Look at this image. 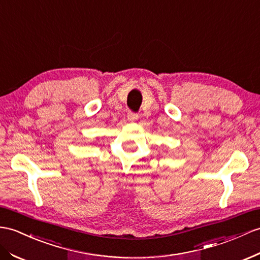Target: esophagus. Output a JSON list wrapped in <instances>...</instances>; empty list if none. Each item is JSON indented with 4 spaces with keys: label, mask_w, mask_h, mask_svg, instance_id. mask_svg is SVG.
Returning a JSON list of instances; mask_svg holds the SVG:
<instances>
[{
    "label": "esophagus",
    "mask_w": 260,
    "mask_h": 260,
    "mask_svg": "<svg viewBox=\"0 0 260 260\" xmlns=\"http://www.w3.org/2000/svg\"><path fill=\"white\" fill-rule=\"evenodd\" d=\"M128 119L130 120V121H135V120H137L138 118H139V116H138V113H136V112H132V111H129L128 112Z\"/></svg>",
    "instance_id": "obj_1"
}]
</instances>
